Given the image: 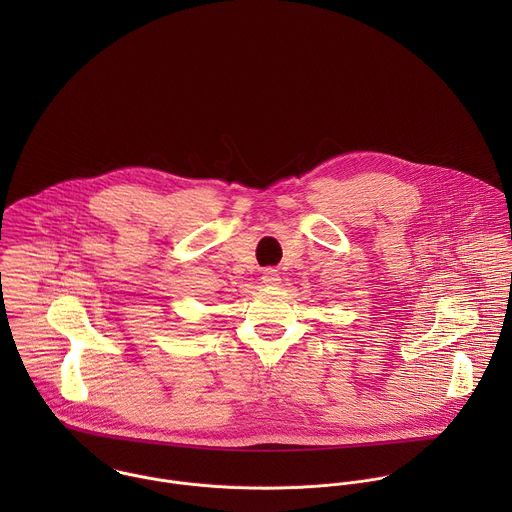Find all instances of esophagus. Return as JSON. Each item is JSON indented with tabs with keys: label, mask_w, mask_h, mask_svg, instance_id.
I'll return each mask as SVG.
<instances>
[{
	"label": "esophagus",
	"mask_w": 512,
	"mask_h": 512,
	"mask_svg": "<svg viewBox=\"0 0 512 512\" xmlns=\"http://www.w3.org/2000/svg\"><path fill=\"white\" fill-rule=\"evenodd\" d=\"M262 282H264L266 286H276V284L280 282V272L274 270V268H266V270L262 272Z\"/></svg>",
	"instance_id": "obj_1"
}]
</instances>
